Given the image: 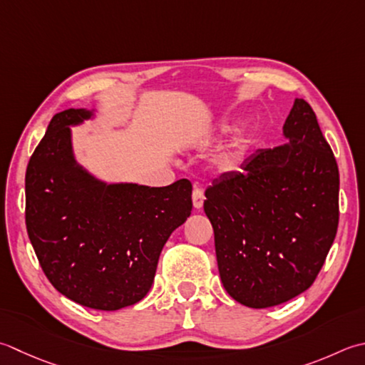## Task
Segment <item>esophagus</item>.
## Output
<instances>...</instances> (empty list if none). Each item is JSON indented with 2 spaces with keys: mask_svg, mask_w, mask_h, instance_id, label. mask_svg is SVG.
<instances>
[{
  "mask_svg": "<svg viewBox=\"0 0 365 365\" xmlns=\"http://www.w3.org/2000/svg\"><path fill=\"white\" fill-rule=\"evenodd\" d=\"M204 204V191L199 188V187H195V190H192V205H195V209H201Z\"/></svg>",
  "mask_w": 365,
  "mask_h": 365,
  "instance_id": "obj_1",
  "label": "esophagus"
}]
</instances>
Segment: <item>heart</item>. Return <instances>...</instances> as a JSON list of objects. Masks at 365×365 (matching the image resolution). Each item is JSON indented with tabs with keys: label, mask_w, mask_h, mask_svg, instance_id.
I'll list each match as a JSON object with an SVG mask.
<instances>
[{
	"label": "heart",
	"mask_w": 365,
	"mask_h": 365,
	"mask_svg": "<svg viewBox=\"0 0 365 365\" xmlns=\"http://www.w3.org/2000/svg\"><path fill=\"white\" fill-rule=\"evenodd\" d=\"M227 131H231V126L230 125H221L220 130H218V134H225ZM244 155H245V142L244 140H237L234 145H231L223 155L220 156L218 163H220V166L223 168V169H231L242 158H244Z\"/></svg>",
	"instance_id": "heart-1"
}]
</instances>
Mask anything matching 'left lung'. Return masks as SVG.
Returning <instances> with one entry per match:
<instances>
[{"mask_svg": "<svg viewBox=\"0 0 365 365\" xmlns=\"http://www.w3.org/2000/svg\"><path fill=\"white\" fill-rule=\"evenodd\" d=\"M283 135V145L258 150L205 190L221 283L252 309L309 289L339 226L337 161L302 98L294 99Z\"/></svg>", "mask_w": 365, "mask_h": 365, "instance_id": "left-lung-1", "label": "left lung"}]
</instances>
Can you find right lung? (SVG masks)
Here are the masks:
<instances>
[{"label":"right lung","mask_w":365,"mask_h":365,"mask_svg":"<svg viewBox=\"0 0 365 365\" xmlns=\"http://www.w3.org/2000/svg\"><path fill=\"white\" fill-rule=\"evenodd\" d=\"M96 109L53 115L25 175L26 231L56 291L95 310L138 304L152 288L161 250L191 215V183L168 187L93 175L76 160L73 126Z\"/></svg>","instance_id":"right-lung-1"}]
</instances>
